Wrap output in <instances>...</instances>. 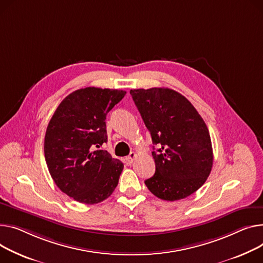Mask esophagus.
Masks as SVG:
<instances>
[{"label":"esophagus","instance_id":"obj_1","mask_svg":"<svg viewBox=\"0 0 263 263\" xmlns=\"http://www.w3.org/2000/svg\"><path fill=\"white\" fill-rule=\"evenodd\" d=\"M136 157V153L135 152H131L130 154H129V156H127V163L129 164V165H131L132 163H133V161H134V159Z\"/></svg>","mask_w":263,"mask_h":263}]
</instances>
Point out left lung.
Instances as JSON below:
<instances>
[{
  "mask_svg": "<svg viewBox=\"0 0 263 263\" xmlns=\"http://www.w3.org/2000/svg\"><path fill=\"white\" fill-rule=\"evenodd\" d=\"M149 130L155 173L145 181L152 194L177 201L196 192L213 168L211 135L201 115L182 94L165 87L131 90ZM153 146V150H154Z\"/></svg>",
  "mask_w": 263,
  "mask_h": 263,
  "instance_id": "1",
  "label": "left lung"
}]
</instances>
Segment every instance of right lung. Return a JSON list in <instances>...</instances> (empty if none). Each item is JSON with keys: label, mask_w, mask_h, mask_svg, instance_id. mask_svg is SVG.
<instances>
[{"label": "right lung", "mask_w": 263, "mask_h": 263, "mask_svg": "<svg viewBox=\"0 0 263 263\" xmlns=\"http://www.w3.org/2000/svg\"><path fill=\"white\" fill-rule=\"evenodd\" d=\"M126 92L89 86L67 95L49 120L44 155L58 188L84 204L109 198L116 188L124 164L106 150L107 114Z\"/></svg>", "instance_id": "1"}]
</instances>
